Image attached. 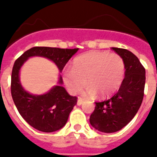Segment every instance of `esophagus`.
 I'll return each instance as SVG.
<instances>
[{"label": "esophagus", "instance_id": "34e87169", "mask_svg": "<svg viewBox=\"0 0 157 157\" xmlns=\"http://www.w3.org/2000/svg\"><path fill=\"white\" fill-rule=\"evenodd\" d=\"M82 103H83V99L81 98H79L78 100H77V105H78V106H81Z\"/></svg>", "mask_w": 157, "mask_h": 157}]
</instances>
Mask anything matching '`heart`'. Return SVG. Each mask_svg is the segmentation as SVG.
<instances>
[{"mask_svg": "<svg viewBox=\"0 0 157 157\" xmlns=\"http://www.w3.org/2000/svg\"><path fill=\"white\" fill-rule=\"evenodd\" d=\"M124 60L117 54L108 51H90L76 57L72 67L63 70V81L70 93L77 94L85 85L83 96L94 98L111 95L119 90L124 80Z\"/></svg>", "mask_w": 157, "mask_h": 157, "instance_id": "obj_1", "label": "heart"}]
</instances>
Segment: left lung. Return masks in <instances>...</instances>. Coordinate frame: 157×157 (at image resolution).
<instances>
[{"instance_id":"8db88e82","label":"left lung","mask_w":157,"mask_h":157,"mask_svg":"<svg viewBox=\"0 0 157 157\" xmlns=\"http://www.w3.org/2000/svg\"><path fill=\"white\" fill-rule=\"evenodd\" d=\"M124 60V78L119 90L112 98L100 103L90 117V124L103 133L121 130L134 117L141 106L145 86V69L139 59L128 50L112 47Z\"/></svg>"}]
</instances>
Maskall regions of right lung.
Instances as JSON below:
<instances>
[{
    "label": "right lung",
    "instance_id": "1",
    "mask_svg": "<svg viewBox=\"0 0 157 157\" xmlns=\"http://www.w3.org/2000/svg\"><path fill=\"white\" fill-rule=\"evenodd\" d=\"M79 49L33 47L23 53L13 64L11 75V94L19 114L34 129L51 133L66 124L69 114L76 104L77 98L71 96L63 85L59 75L58 85L42 94H33L23 88L20 82V70L32 57H43L52 61L61 72L69 59Z\"/></svg>",
    "mask_w": 157,
    "mask_h": 157
}]
</instances>
